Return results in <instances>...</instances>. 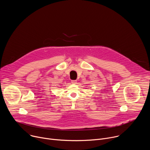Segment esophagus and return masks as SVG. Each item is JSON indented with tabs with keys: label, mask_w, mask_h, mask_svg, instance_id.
Instances as JSON below:
<instances>
[{
	"label": "esophagus",
	"mask_w": 150,
	"mask_h": 150,
	"mask_svg": "<svg viewBox=\"0 0 150 150\" xmlns=\"http://www.w3.org/2000/svg\"><path fill=\"white\" fill-rule=\"evenodd\" d=\"M71 82H72V83H76V80H72Z\"/></svg>",
	"instance_id": "obj_1"
}]
</instances>
